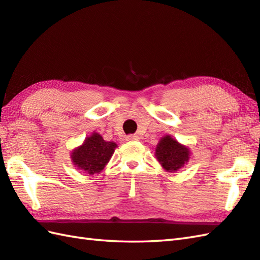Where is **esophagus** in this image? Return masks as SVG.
Wrapping results in <instances>:
<instances>
[{
	"mask_svg": "<svg viewBox=\"0 0 260 260\" xmlns=\"http://www.w3.org/2000/svg\"><path fill=\"white\" fill-rule=\"evenodd\" d=\"M138 139H139V137L137 135H129L126 137V141L127 142H136V141H138Z\"/></svg>",
	"mask_w": 260,
	"mask_h": 260,
	"instance_id": "obj_1",
	"label": "esophagus"
}]
</instances>
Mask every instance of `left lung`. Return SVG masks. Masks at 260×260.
I'll return each mask as SVG.
<instances>
[{
	"label": "left lung",
	"instance_id": "8db88e82",
	"mask_svg": "<svg viewBox=\"0 0 260 260\" xmlns=\"http://www.w3.org/2000/svg\"><path fill=\"white\" fill-rule=\"evenodd\" d=\"M155 156L166 171L175 172L189 162L191 151L188 146L180 144L170 135H166L157 144Z\"/></svg>",
	"mask_w": 260,
	"mask_h": 260
}]
</instances>
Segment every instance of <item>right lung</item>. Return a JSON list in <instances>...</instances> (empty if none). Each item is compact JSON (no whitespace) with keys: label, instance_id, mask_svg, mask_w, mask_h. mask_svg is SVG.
Returning <instances> with one entry per match:
<instances>
[{"label":"right lung","instance_id":"1","mask_svg":"<svg viewBox=\"0 0 260 260\" xmlns=\"http://www.w3.org/2000/svg\"><path fill=\"white\" fill-rule=\"evenodd\" d=\"M116 147V143L106 142L99 133L93 132L90 136L85 137L82 145L71 151L70 158L75 167L84 174L93 176L105 168Z\"/></svg>","mask_w":260,"mask_h":260}]
</instances>
